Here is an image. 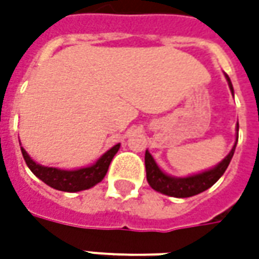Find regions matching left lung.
<instances>
[{
	"instance_id": "left-lung-1",
	"label": "left lung",
	"mask_w": 259,
	"mask_h": 259,
	"mask_svg": "<svg viewBox=\"0 0 259 259\" xmlns=\"http://www.w3.org/2000/svg\"><path fill=\"white\" fill-rule=\"evenodd\" d=\"M228 83H229L231 91L234 94L232 83H231L229 77H228ZM238 128H239V125H238ZM236 141H238V138H236ZM235 147H236V144L234 145L232 151L225 157V160H222L214 168L209 170V171H204V173L196 174V176L183 177V179L170 177V176L163 173L158 168V165L155 164L154 158L151 157V154L148 151H145L147 182L157 192L167 194V196H173V197H190V196H194V194L202 193L204 190H207L209 187H212L221 179V176L225 173V170L228 168V165H229L232 157H234Z\"/></svg>"
}]
</instances>
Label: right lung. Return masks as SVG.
<instances>
[{"mask_svg":"<svg viewBox=\"0 0 259 259\" xmlns=\"http://www.w3.org/2000/svg\"><path fill=\"white\" fill-rule=\"evenodd\" d=\"M118 150H119V144L114 145L94 165L85 167V168H79V170H73V171L59 170V168H55V167H45V165L37 164L28 157L24 148H21V153H23V157H24L25 164L28 165V168L41 182H45L46 184H49L50 187H53L56 190L80 192V190L91 189L92 186L98 184L104 179L105 174L108 171V167L111 164L114 155L118 153Z\"/></svg>","mask_w":259,"mask_h":259,"instance_id":"1","label":"right lung"}]
</instances>
